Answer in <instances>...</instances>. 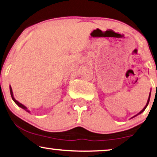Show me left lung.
Returning <instances> with one entry per match:
<instances>
[{
    "mask_svg": "<svg viewBox=\"0 0 157 157\" xmlns=\"http://www.w3.org/2000/svg\"><path fill=\"white\" fill-rule=\"evenodd\" d=\"M150 96H151V91H150V93H149V98H148V100H147V105H145V107H144V108H143V109H142V110H141V111H140V112H139V113H138L137 114H136V115H135V116H134V117H136V116H137V115H139V114H140L141 113H142V112L144 111V110H145V109H146V108H147V106H148V105H149V100H150ZM133 117H132V118H133Z\"/></svg>",
    "mask_w": 157,
    "mask_h": 157,
    "instance_id": "8db88e82",
    "label": "left lung"
}]
</instances>
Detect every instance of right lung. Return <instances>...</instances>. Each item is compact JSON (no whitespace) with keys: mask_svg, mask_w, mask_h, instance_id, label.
Listing matches in <instances>:
<instances>
[{"mask_svg":"<svg viewBox=\"0 0 157 157\" xmlns=\"http://www.w3.org/2000/svg\"><path fill=\"white\" fill-rule=\"evenodd\" d=\"M10 95H11V98H12V99H13V100L14 101V102L16 104V105L18 106V107H20L21 108H22V109H23L24 110H25L26 112H29V113H30V112L29 111V110L28 109V108L25 107V105H23V104H21V103H20L18 101H17L16 100H15V98H14V96H13V90H12V88H11V86L10 85Z\"/></svg>","mask_w":157,"mask_h":157,"instance_id":"obj_1","label":"right lung"}]
</instances>
